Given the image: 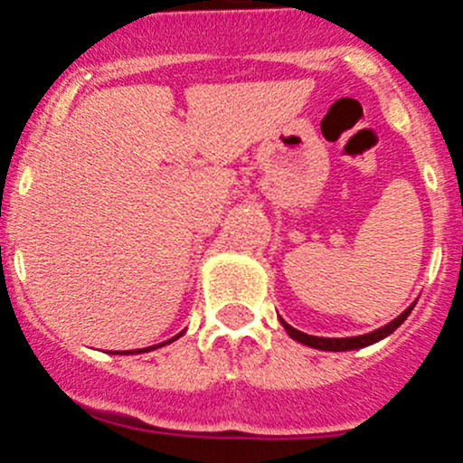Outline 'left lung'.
I'll list each match as a JSON object with an SVG mask.
<instances>
[{
  "instance_id": "1",
  "label": "left lung",
  "mask_w": 463,
  "mask_h": 463,
  "mask_svg": "<svg viewBox=\"0 0 463 463\" xmlns=\"http://www.w3.org/2000/svg\"><path fill=\"white\" fill-rule=\"evenodd\" d=\"M414 303H417V301H414ZM414 303L408 305V307L403 309V312L399 314L397 318H392V321H390L388 326L376 327V330L368 332V335H359V336H343V338L312 336V335H305V332L297 330V327L289 326V323L285 321L283 317H279V321H280V326L285 327V332H288V335L292 336L294 341L303 343V345L314 347V350H323V352H347V350H361V347H368V345H373V343H379L381 338L392 335V332L397 330V327L402 326V323L410 317V312H412Z\"/></svg>"
}]
</instances>
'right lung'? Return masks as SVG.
<instances>
[{"label": "right lung", "instance_id": "1", "mask_svg": "<svg viewBox=\"0 0 463 463\" xmlns=\"http://www.w3.org/2000/svg\"><path fill=\"white\" fill-rule=\"evenodd\" d=\"M184 335V330L180 332V335H175L174 338H169V341H162V343H158V345H149V347H142V350H133V352H122V354H140V352H151V350H158V347H162V345H166V343H171V341H175V338H180Z\"/></svg>", "mask_w": 463, "mask_h": 463}]
</instances>
